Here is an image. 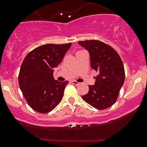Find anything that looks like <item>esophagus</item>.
Returning a JSON list of instances; mask_svg holds the SVG:
<instances>
[{"label":"esophagus","mask_w":147,"mask_h":147,"mask_svg":"<svg viewBox=\"0 0 147 147\" xmlns=\"http://www.w3.org/2000/svg\"><path fill=\"white\" fill-rule=\"evenodd\" d=\"M72 84H75V85H78V84H80V82H77L76 80H72Z\"/></svg>","instance_id":"1"}]
</instances>
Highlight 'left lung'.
<instances>
[{"mask_svg": "<svg viewBox=\"0 0 147 147\" xmlns=\"http://www.w3.org/2000/svg\"><path fill=\"white\" fill-rule=\"evenodd\" d=\"M88 50L90 65L99 72L95 83L89 85V92L82 99L98 109L110 107L117 100L125 78L124 67L119 54L111 46L96 40L79 41Z\"/></svg>", "mask_w": 147, "mask_h": 147, "instance_id": "left-lung-1", "label": "left lung"}]
</instances>
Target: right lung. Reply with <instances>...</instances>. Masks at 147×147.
<instances>
[{"mask_svg":"<svg viewBox=\"0 0 147 147\" xmlns=\"http://www.w3.org/2000/svg\"><path fill=\"white\" fill-rule=\"evenodd\" d=\"M71 44L39 46L23 60L19 72V86L28 105L36 112H50L61 102L68 81L55 80L53 72Z\"/></svg>","mask_w":147,"mask_h":147,"instance_id":"1","label":"right lung"}]
</instances>
